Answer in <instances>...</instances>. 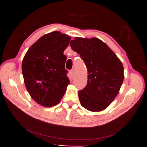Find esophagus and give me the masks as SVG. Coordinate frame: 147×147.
<instances>
[{
    "label": "esophagus",
    "instance_id": "34e87169",
    "mask_svg": "<svg viewBox=\"0 0 147 147\" xmlns=\"http://www.w3.org/2000/svg\"><path fill=\"white\" fill-rule=\"evenodd\" d=\"M70 74H71V76L72 77H73V76H74V71L73 70H73H71V71H70Z\"/></svg>",
    "mask_w": 147,
    "mask_h": 147
}]
</instances>
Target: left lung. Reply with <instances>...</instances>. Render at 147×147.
<instances>
[{
  "label": "left lung",
  "mask_w": 147,
  "mask_h": 147,
  "mask_svg": "<svg viewBox=\"0 0 147 147\" xmlns=\"http://www.w3.org/2000/svg\"><path fill=\"white\" fill-rule=\"evenodd\" d=\"M70 45L80 54L88 71L87 86L78 92L81 105L91 111L104 110L120 90L124 80L123 64L98 38H75Z\"/></svg>",
  "instance_id": "1"
}]
</instances>
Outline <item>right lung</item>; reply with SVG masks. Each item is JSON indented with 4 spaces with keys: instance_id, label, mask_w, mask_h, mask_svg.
<instances>
[{
    "instance_id": "1",
    "label": "right lung",
    "mask_w": 147,
    "mask_h": 147,
    "mask_svg": "<svg viewBox=\"0 0 147 147\" xmlns=\"http://www.w3.org/2000/svg\"><path fill=\"white\" fill-rule=\"evenodd\" d=\"M70 40L67 35L51 32L32 45L24 57L22 73L25 86L31 97L41 106L58 104L70 83L63 54Z\"/></svg>"
}]
</instances>
